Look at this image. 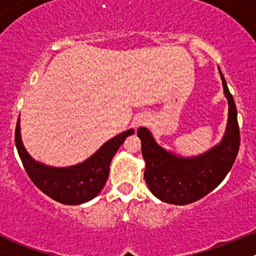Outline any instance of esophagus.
I'll return each instance as SVG.
<instances>
[{
	"label": "esophagus",
	"instance_id": "obj_1",
	"mask_svg": "<svg viewBox=\"0 0 256 256\" xmlns=\"http://www.w3.org/2000/svg\"><path fill=\"white\" fill-rule=\"evenodd\" d=\"M144 122H146V118H144V116H138V118H136V124H138V125H141V124Z\"/></svg>",
	"mask_w": 256,
	"mask_h": 256
}]
</instances>
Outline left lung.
<instances>
[{"label": "left lung", "instance_id": "obj_1", "mask_svg": "<svg viewBox=\"0 0 256 256\" xmlns=\"http://www.w3.org/2000/svg\"><path fill=\"white\" fill-rule=\"evenodd\" d=\"M219 74L229 112L226 134L216 146L196 157L176 156L162 148L146 128L138 130L146 161L144 180L162 202L184 206L200 200L218 187L236 161L240 144L236 106L220 69Z\"/></svg>", "mask_w": 256, "mask_h": 256}]
</instances>
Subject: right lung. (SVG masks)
<instances>
[{"label": "right lung", "mask_w": 256, "mask_h": 256, "mask_svg": "<svg viewBox=\"0 0 256 256\" xmlns=\"http://www.w3.org/2000/svg\"><path fill=\"white\" fill-rule=\"evenodd\" d=\"M134 128L118 134L105 142L92 156L70 167H50L37 162L28 154L20 140V118L17 120L14 141L23 167L32 182L44 194L63 204H82L96 197L109 177L114 154Z\"/></svg>", "instance_id": "obj_1"}]
</instances>
